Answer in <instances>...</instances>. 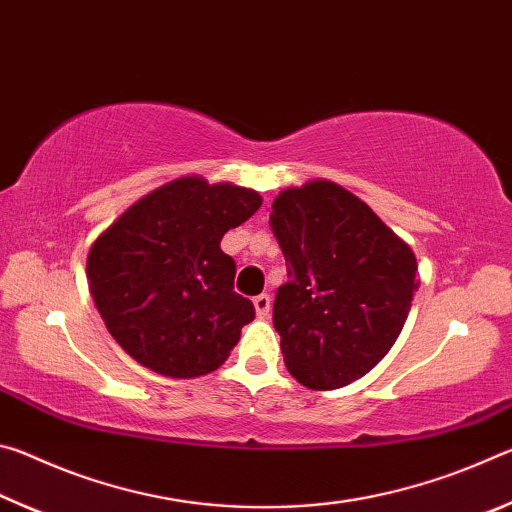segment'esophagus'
I'll use <instances>...</instances> for the list:
<instances>
[{
	"label": "esophagus",
	"instance_id": "esophagus-1",
	"mask_svg": "<svg viewBox=\"0 0 512 512\" xmlns=\"http://www.w3.org/2000/svg\"><path fill=\"white\" fill-rule=\"evenodd\" d=\"M253 305H255V311H257V318L264 320V318L271 316V298H268L266 293L253 298Z\"/></svg>",
	"mask_w": 512,
	"mask_h": 512
}]
</instances>
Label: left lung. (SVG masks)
I'll return each mask as SVG.
<instances>
[{
    "instance_id": "left-lung-1",
    "label": "left lung",
    "mask_w": 512,
    "mask_h": 512,
    "mask_svg": "<svg viewBox=\"0 0 512 512\" xmlns=\"http://www.w3.org/2000/svg\"><path fill=\"white\" fill-rule=\"evenodd\" d=\"M271 228L289 271L273 302L287 370L311 391L361 379L409 316L420 284L411 246L332 180L282 189Z\"/></svg>"
}]
</instances>
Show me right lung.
Masks as SVG:
<instances>
[{
  "label": "right lung",
  "mask_w": 512,
  "mask_h": 512,
  "mask_svg": "<svg viewBox=\"0 0 512 512\" xmlns=\"http://www.w3.org/2000/svg\"><path fill=\"white\" fill-rule=\"evenodd\" d=\"M259 205L255 189L185 176L94 239L90 293L121 350L171 379L207 375L230 357L255 307L235 291L237 266L221 239Z\"/></svg>",
  "instance_id": "obj_1"
}]
</instances>
